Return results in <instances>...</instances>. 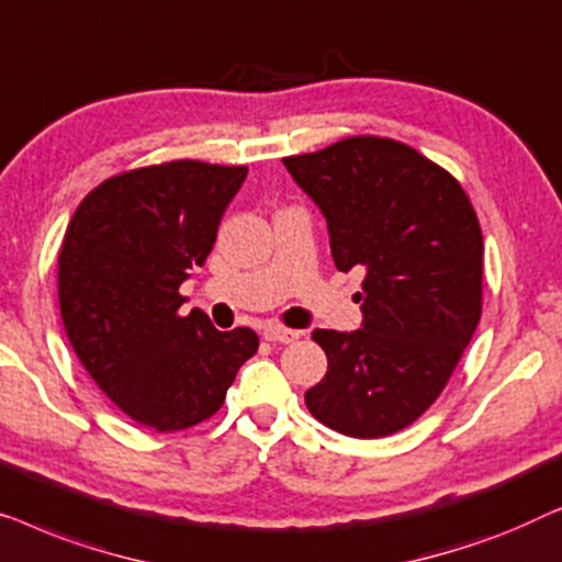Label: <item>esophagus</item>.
Here are the masks:
<instances>
[{
	"label": "esophagus",
	"instance_id": "1",
	"mask_svg": "<svg viewBox=\"0 0 562 562\" xmlns=\"http://www.w3.org/2000/svg\"><path fill=\"white\" fill-rule=\"evenodd\" d=\"M265 338L272 344H292L300 338V330L292 328H280V326H267L265 328Z\"/></svg>",
	"mask_w": 562,
	"mask_h": 562
}]
</instances>
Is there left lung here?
<instances>
[{"label": "left lung", "mask_w": 562, "mask_h": 562, "mask_svg": "<svg viewBox=\"0 0 562 562\" xmlns=\"http://www.w3.org/2000/svg\"><path fill=\"white\" fill-rule=\"evenodd\" d=\"M282 162L326 216L338 270L363 272L361 328L313 330L328 371L305 405L344 436H392L438 400L479 326L476 211L450 172L386 137Z\"/></svg>", "instance_id": "left-lung-1"}]
</instances>
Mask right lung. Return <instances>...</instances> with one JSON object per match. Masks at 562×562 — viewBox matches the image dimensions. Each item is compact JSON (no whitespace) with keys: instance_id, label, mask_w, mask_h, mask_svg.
<instances>
[{"instance_id":"1","label":"right lung","mask_w":562,"mask_h":562,"mask_svg":"<svg viewBox=\"0 0 562 562\" xmlns=\"http://www.w3.org/2000/svg\"><path fill=\"white\" fill-rule=\"evenodd\" d=\"M247 168L199 160L149 165L86 195L58 257L60 318L99 390L134 423L186 430L224 405L255 357L251 328L216 330L180 315V284L211 255Z\"/></svg>"}]
</instances>
